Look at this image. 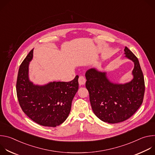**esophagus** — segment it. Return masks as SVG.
I'll list each match as a JSON object with an SVG mask.
<instances>
[{"instance_id":"esophagus-1","label":"esophagus","mask_w":155,"mask_h":155,"mask_svg":"<svg viewBox=\"0 0 155 155\" xmlns=\"http://www.w3.org/2000/svg\"><path fill=\"white\" fill-rule=\"evenodd\" d=\"M78 83L80 85H83L86 83V78L83 76H80L78 78Z\"/></svg>"}]
</instances>
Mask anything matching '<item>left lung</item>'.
Listing matches in <instances>:
<instances>
[{"label": "left lung", "mask_w": 155, "mask_h": 155, "mask_svg": "<svg viewBox=\"0 0 155 155\" xmlns=\"http://www.w3.org/2000/svg\"><path fill=\"white\" fill-rule=\"evenodd\" d=\"M126 57L134 63V78L125 84H115L107 78L105 72L94 68L85 74L86 87L89 92L93 111L101 120L108 123L124 121L133 115L143 100L145 81L137 58L127 47Z\"/></svg>", "instance_id": "obj_1"}]
</instances>
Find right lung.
I'll use <instances>...</instances> for the list:
<instances>
[{
	"label": "right lung",
	"instance_id": "obj_1",
	"mask_svg": "<svg viewBox=\"0 0 155 155\" xmlns=\"http://www.w3.org/2000/svg\"><path fill=\"white\" fill-rule=\"evenodd\" d=\"M32 50L22 62L16 81V93L24 113L36 123L48 127L62 124L71 112L72 100L78 90V76L69 82L53 81L35 85L28 76Z\"/></svg>",
	"mask_w": 155,
	"mask_h": 155
}]
</instances>
